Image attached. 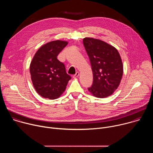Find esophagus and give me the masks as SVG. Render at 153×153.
I'll use <instances>...</instances> for the list:
<instances>
[{"label":"esophagus","mask_w":153,"mask_h":153,"mask_svg":"<svg viewBox=\"0 0 153 153\" xmlns=\"http://www.w3.org/2000/svg\"><path fill=\"white\" fill-rule=\"evenodd\" d=\"M79 74H80V73H79V72H76V73L73 76V78H77V77H79Z\"/></svg>","instance_id":"34e87169"}]
</instances>
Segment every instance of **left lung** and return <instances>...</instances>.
<instances>
[{"mask_svg": "<svg viewBox=\"0 0 153 153\" xmlns=\"http://www.w3.org/2000/svg\"><path fill=\"white\" fill-rule=\"evenodd\" d=\"M90 58L93 83L89 92L97 98H105L117 89L122 78L123 66L117 50L108 43L93 37L83 40Z\"/></svg>", "mask_w": 153, "mask_h": 153, "instance_id": "obj_1", "label": "left lung"}]
</instances>
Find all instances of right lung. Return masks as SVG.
Listing matches in <instances>:
<instances>
[{
	"instance_id": "obj_1",
	"label": "right lung",
	"mask_w": 153,
	"mask_h": 153,
	"mask_svg": "<svg viewBox=\"0 0 153 153\" xmlns=\"http://www.w3.org/2000/svg\"><path fill=\"white\" fill-rule=\"evenodd\" d=\"M68 44L67 41L54 40L41 46L34 54L30 66L33 85L42 97L54 100L65 91L71 79L65 65L57 56Z\"/></svg>"
}]
</instances>
